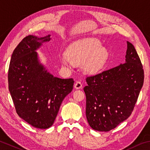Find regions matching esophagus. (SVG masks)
Listing matches in <instances>:
<instances>
[{
	"label": "esophagus",
	"mask_w": 150,
	"mask_h": 150,
	"mask_svg": "<svg viewBox=\"0 0 150 150\" xmlns=\"http://www.w3.org/2000/svg\"><path fill=\"white\" fill-rule=\"evenodd\" d=\"M82 83H81V81H77L74 84V87L76 89H79L81 88H82Z\"/></svg>",
	"instance_id": "34e87169"
}]
</instances>
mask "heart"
<instances>
[{
  "instance_id": "heart-1",
  "label": "heart",
  "mask_w": 150,
  "mask_h": 150,
  "mask_svg": "<svg viewBox=\"0 0 150 150\" xmlns=\"http://www.w3.org/2000/svg\"><path fill=\"white\" fill-rule=\"evenodd\" d=\"M102 42L94 37L84 38L73 42L67 48V54L61 57V61L66 66L81 64L84 71L94 73L102 69L108 59V50L101 47Z\"/></svg>"
}]
</instances>
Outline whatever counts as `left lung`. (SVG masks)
Returning a JSON list of instances; mask_svg holds the SVG:
<instances>
[{
  "label": "left lung",
  "mask_w": 150,
  "mask_h": 150,
  "mask_svg": "<svg viewBox=\"0 0 150 150\" xmlns=\"http://www.w3.org/2000/svg\"><path fill=\"white\" fill-rule=\"evenodd\" d=\"M125 63L86 79V116L92 129L110 131L131 115L144 84L142 64L127 42Z\"/></svg>",
  "instance_id": "1"
}]
</instances>
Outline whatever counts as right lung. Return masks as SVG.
<instances>
[{"instance_id": "obj_1", "label": "right lung", "mask_w": 150, "mask_h": 150, "mask_svg": "<svg viewBox=\"0 0 150 150\" xmlns=\"http://www.w3.org/2000/svg\"><path fill=\"white\" fill-rule=\"evenodd\" d=\"M50 35L23 38L13 50L8 74V88L16 113L35 128L53 125L61 103L72 91L74 80L54 77L39 63L35 50Z\"/></svg>"}]
</instances>
